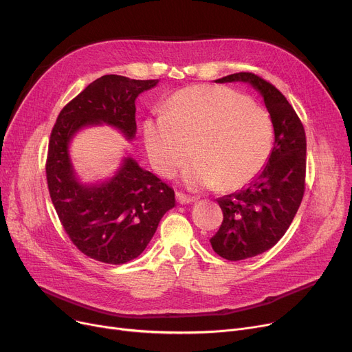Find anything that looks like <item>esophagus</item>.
Listing matches in <instances>:
<instances>
[{
    "label": "esophagus",
    "instance_id": "obj_1",
    "mask_svg": "<svg viewBox=\"0 0 352 352\" xmlns=\"http://www.w3.org/2000/svg\"><path fill=\"white\" fill-rule=\"evenodd\" d=\"M175 197H177L178 204H191V202H194V201H195V198H194V197H188V195L182 194V192H177V194H175Z\"/></svg>",
    "mask_w": 352,
    "mask_h": 352
}]
</instances>
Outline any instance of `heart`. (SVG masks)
I'll return each mask as SVG.
<instances>
[{"instance_id": "obj_1", "label": "heart", "mask_w": 352, "mask_h": 352, "mask_svg": "<svg viewBox=\"0 0 352 352\" xmlns=\"http://www.w3.org/2000/svg\"><path fill=\"white\" fill-rule=\"evenodd\" d=\"M144 144L153 168L171 178L182 173L191 190L247 186L265 166L272 150V122L267 111L226 87L194 85L177 91L165 113L148 117Z\"/></svg>"}]
</instances>
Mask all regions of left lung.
Segmentation results:
<instances>
[{
	"instance_id": "8db88e82",
	"label": "left lung",
	"mask_w": 352,
	"mask_h": 352,
	"mask_svg": "<svg viewBox=\"0 0 352 352\" xmlns=\"http://www.w3.org/2000/svg\"><path fill=\"white\" fill-rule=\"evenodd\" d=\"M215 82L250 84L264 100L274 126V146L261 173L245 188L218 198L224 219L210 239L228 261L247 260L280 241L304 195L307 141L304 126L287 98L251 72H236Z\"/></svg>"
}]
</instances>
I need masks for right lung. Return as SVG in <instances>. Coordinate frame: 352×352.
<instances>
[{
  "label": "right lung",
  "instance_id": "obj_1",
  "mask_svg": "<svg viewBox=\"0 0 352 352\" xmlns=\"http://www.w3.org/2000/svg\"><path fill=\"white\" fill-rule=\"evenodd\" d=\"M160 80L104 76L68 102L55 122L47 158L50 197L61 224L82 254L105 264H125L151 241L161 218L175 207L174 190L125 153L117 171L97 182H82L69 145L81 129L108 125L133 141L135 100Z\"/></svg>",
  "mask_w": 352,
  "mask_h": 352
}]
</instances>
